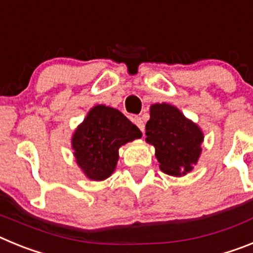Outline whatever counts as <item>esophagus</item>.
<instances>
[{"instance_id": "1", "label": "esophagus", "mask_w": 253, "mask_h": 253, "mask_svg": "<svg viewBox=\"0 0 253 253\" xmlns=\"http://www.w3.org/2000/svg\"><path fill=\"white\" fill-rule=\"evenodd\" d=\"M133 122H134V124L137 125L138 128L140 129V130L144 131V123H143V119L140 118V116H134Z\"/></svg>"}]
</instances>
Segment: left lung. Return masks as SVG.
Masks as SVG:
<instances>
[{
    "mask_svg": "<svg viewBox=\"0 0 253 253\" xmlns=\"http://www.w3.org/2000/svg\"><path fill=\"white\" fill-rule=\"evenodd\" d=\"M146 124V142L156 149L161 171L181 177L193 171L203 152L204 133L175 105L152 104Z\"/></svg>",
    "mask_w": 253,
    "mask_h": 253,
    "instance_id": "left-lung-1",
    "label": "left lung"
}]
</instances>
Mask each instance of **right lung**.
<instances>
[{"mask_svg":"<svg viewBox=\"0 0 253 253\" xmlns=\"http://www.w3.org/2000/svg\"><path fill=\"white\" fill-rule=\"evenodd\" d=\"M142 138V131L118 109L95 105L72 134L73 156L88 180L110 177L119 160L120 147Z\"/></svg>","mask_w":253,"mask_h":253,"instance_id":"1","label":"right lung"}]
</instances>
